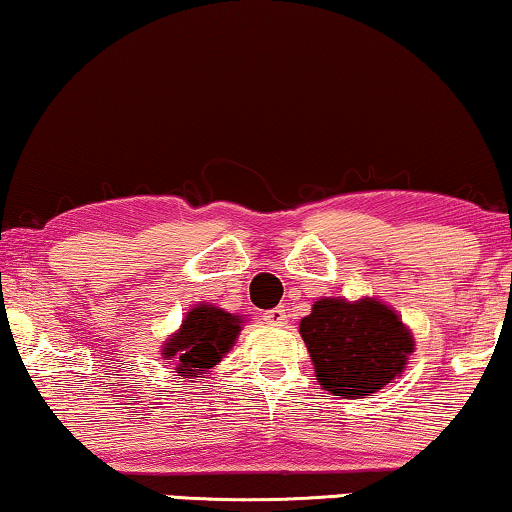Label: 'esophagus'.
<instances>
[{"label": "esophagus", "mask_w": 512, "mask_h": 512, "mask_svg": "<svg viewBox=\"0 0 512 512\" xmlns=\"http://www.w3.org/2000/svg\"><path fill=\"white\" fill-rule=\"evenodd\" d=\"M262 318L266 325H271V327H285L287 318H290V308L276 306V308H271V311H264Z\"/></svg>", "instance_id": "1"}]
</instances>
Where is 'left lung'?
<instances>
[{"instance_id":"obj_1","label":"left lung","mask_w":512,"mask_h":512,"mask_svg":"<svg viewBox=\"0 0 512 512\" xmlns=\"http://www.w3.org/2000/svg\"><path fill=\"white\" fill-rule=\"evenodd\" d=\"M299 331L320 385L343 399L373 397L413 352V338L397 313L373 299L315 301Z\"/></svg>"}]
</instances>
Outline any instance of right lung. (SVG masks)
I'll use <instances>...</instances> for the list:
<instances>
[{
	"label": "right lung",
	"mask_w": 512,
	"mask_h": 512,
	"mask_svg": "<svg viewBox=\"0 0 512 512\" xmlns=\"http://www.w3.org/2000/svg\"><path fill=\"white\" fill-rule=\"evenodd\" d=\"M241 331L239 315L215 306H197L187 313L181 331L169 338L162 355L176 359V373L201 378V371L213 369L232 348Z\"/></svg>",
	"instance_id": "add662e5"
}]
</instances>
